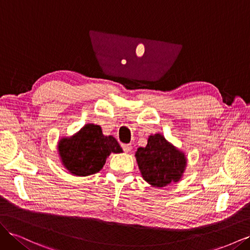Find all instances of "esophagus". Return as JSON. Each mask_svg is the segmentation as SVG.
<instances>
[{
  "label": "esophagus",
  "mask_w": 250,
  "mask_h": 250,
  "mask_svg": "<svg viewBox=\"0 0 250 250\" xmlns=\"http://www.w3.org/2000/svg\"><path fill=\"white\" fill-rule=\"evenodd\" d=\"M122 148H123V150L125 151V152H130L131 149H132V146L130 145V144H123Z\"/></svg>",
  "instance_id": "obj_1"
}]
</instances>
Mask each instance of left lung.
Masks as SVG:
<instances>
[{
    "label": "left lung",
    "mask_w": 250,
    "mask_h": 250,
    "mask_svg": "<svg viewBox=\"0 0 250 250\" xmlns=\"http://www.w3.org/2000/svg\"><path fill=\"white\" fill-rule=\"evenodd\" d=\"M135 158L142 177L154 188L178 183L188 163L183 151L172 145L161 133L149 135L146 147L138 148Z\"/></svg>",
    "instance_id": "left-lung-1"
}]
</instances>
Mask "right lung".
Segmentation results:
<instances>
[{
  "mask_svg": "<svg viewBox=\"0 0 250 250\" xmlns=\"http://www.w3.org/2000/svg\"><path fill=\"white\" fill-rule=\"evenodd\" d=\"M57 150L63 167L80 177L99 172L110 153L123 152L118 141L104 135L95 124H85L72 137L60 139Z\"/></svg>",
  "mask_w": 250,
  "mask_h": 250,
  "instance_id": "right-lung-1",
  "label": "right lung"
}]
</instances>
